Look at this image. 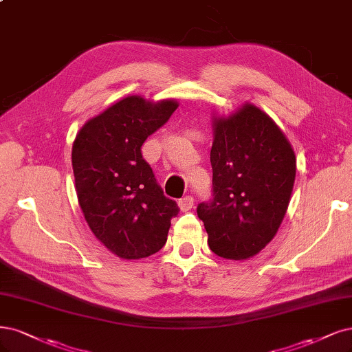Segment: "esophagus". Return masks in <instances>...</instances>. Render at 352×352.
<instances>
[{
  "label": "esophagus",
  "mask_w": 352,
  "mask_h": 352,
  "mask_svg": "<svg viewBox=\"0 0 352 352\" xmlns=\"http://www.w3.org/2000/svg\"><path fill=\"white\" fill-rule=\"evenodd\" d=\"M179 208H180V211H184V212H186V211H189V210H192V207H193V204H195V199H193V197H190V195H188V197H185V198H182V199H179Z\"/></svg>",
  "instance_id": "1"
}]
</instances>
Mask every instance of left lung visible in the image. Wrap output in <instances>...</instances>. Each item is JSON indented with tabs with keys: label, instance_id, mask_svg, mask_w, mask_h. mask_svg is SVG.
<instances>
[{
	"label": "left lung",
	"instance_id": "obj_1",
	"mask_svg": "<svg viewBox=\"0 0 352 352\" xmlns=\"http://www.w3.org/2000/svg\"><path fill=\"white\" fill-rule=\"evenodd\" d=\"M212 198L197 208L210 249L248 259L276 234L296 179V155L283 131L253 104L214 120Z\"/></svg>",
	"mask_w": 352,
	"mask_h": 352
}]
</instances>
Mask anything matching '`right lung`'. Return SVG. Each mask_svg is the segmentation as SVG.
Masks as SVG:
<instances>
[{"label": "right lung", "mask_w": 352, "mask_h": 352, "mask_svg": "<svg viewBox=\"0 0 352 352\" xmlns=\"http://www.w3.org/2000/svg\"><path fill=\"white\" fill-rule=\"evenodd\" d=\"M177 102L129 96L90 119L72 144L78 204L94 236L119 258L141 259L167 240L176 201L164 197L141 147Z\"/></svg>", "instance_id": "right-lung-1"}]
</instances>
